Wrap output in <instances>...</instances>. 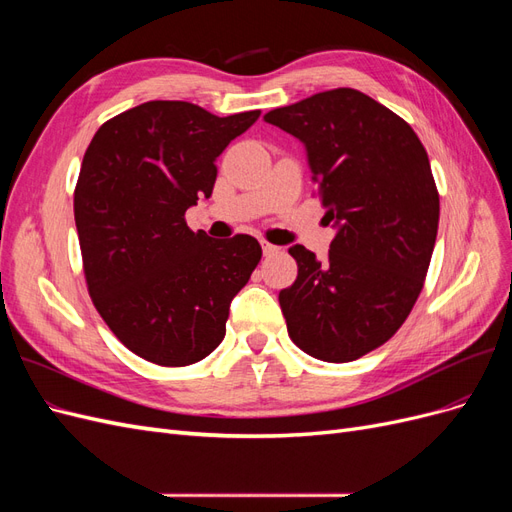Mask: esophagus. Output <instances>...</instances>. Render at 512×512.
Listing matches in <instances>:
<instances>
[{
    "mask_svg": "<svg viewBox=\"0 0 512 512\" xmlns=\"http://www.w3.org/2000/svg\"><path fill=\"white\" fill-rule=\"evenodd\" d=\"M280 252V247H275V245H271V243H267V241H262V254L265 256H273V254H277Z\"/></svg>",
    "mask_w": 512,
    "mask_h": 512,
    "instance_id": "1",
    "label": "esophagus"
}]
</instances>
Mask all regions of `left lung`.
Listing matches in <instances>:
<instances>
[{
  "label": "left lung",
  "mask_w": 512,
  "mask_h": 512,
  "mask_svg": "<svg viewBox=\"0 0 512 512\" xmlns=\"http://www.w3.org/2000/svg\"><path fill=\"white\" fill-rule=\"evenodd\" d=\"M267 123L297 136L329 222L327 260L303 245L297 280L280 292L288 335L314 359L348 363L397 333L423 290L440 196L408 123L361 91L339 87L275 108Z\"/></svg>",
  "instance_id": "1"
}]
</instances>
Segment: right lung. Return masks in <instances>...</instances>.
<instances>
[{"mask_svg": "<svg viewBox=\"0 0 512 512\" xmlns=\"http://www.w3.org/2000/svg\"><path fill=\"white\" fill-rule=\"evenodd\" d=\"M260 117L151 100L102 123L74 190L89 297L141 359L183 367L222 344L230 301L260 262L250 235L213 241L185 211L209 198L220 153Z\"/></svg>", "mask_w": 512, "mask_h": 512, "instance_id": "right-lung-1", "label": "right lung"}]
</instances>
